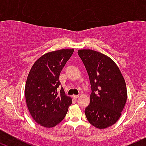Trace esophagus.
<instances>
[{"label": "esophagus", "instance_id": "1", "mask_svg": "<svg viewBox=\"0 0 146 146\" xmlns=\"http://www.w3.org/2000/svg\"><path fill=\"white\" fill-rule=\"evenodd\" d=\"M73 99H77V98H79V95H73Z\"/></svg>", "mask_w": 146, "mask_h": 146}]
</instances>
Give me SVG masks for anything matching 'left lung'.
Listing matches in <instances>:
<instances>
[{"mask_svg":"<svg viewBox=\"0 0 146 146\" xmlns=\"http://www.w3.org/2000/svg\"><path fill=\"white\" fill-rule=\"evenodd\" d=\"M78 54L89 76L92 92L85 114L98 129L112 126L118 121L127 98L126 82L117 65L107 56L91 49Z\"/></svg>","mask_w":146,"mask_h":146,"instance_id":"1","label":"left lung"}]
</instances>
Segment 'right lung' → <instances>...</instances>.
Instances as JSON below:
<instances>
[{
	"instance_id": "obj_1",
	"label": "right lung",
	"mask_w": 146,
	"mask_h": 146,
	"mask_svg": "<svg viewBox=\"0 0 146 146\" xmlns=\"http://www.w3.org/2000/svg\"><path fill=\"white\" fill-rule=\"evenodd\" d=\"M73 48L61 49L46 53L32 66L25 85L27 108L34 120L40 126L51 128L64 119L72 99L61 87L59 75Z\"/></svg>"
}]
</instances>
